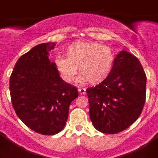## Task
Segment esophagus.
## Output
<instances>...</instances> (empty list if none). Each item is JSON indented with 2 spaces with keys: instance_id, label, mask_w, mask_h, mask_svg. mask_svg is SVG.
<instances>
[{
  "instance_id": "1",
  "label": "esophagus",
  "mask_w": 158,
  "mask_h": 158,
  "mask_svg": "<svg viewBox=\"0 0 158 158\" xmlns=\"http://www.w3.org/2000/svg\"><path fill=\"white\" fill-rule=\"evenodd\" d=\"M78 92H79L81 95H85L86 93V89L85 88H79Z\"/></svg>"
}]
</instances>
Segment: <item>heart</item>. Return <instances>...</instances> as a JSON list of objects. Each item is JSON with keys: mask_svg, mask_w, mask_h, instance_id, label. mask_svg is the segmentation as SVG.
Returning a JSON list of instances; mask_svg holds the SVG:
<instances>
[{"mask_svg": "<svg viewBox=\"0 0 158 158\" xmlns=\"http://www.w3.org/2000/svg\"><path fill=\"white\" fill-rule=\"evenodd\" d=\"M65 52L67 57L58 55L55 64L66 82L74 79L79 67L81 76L78 81L98 85L109 77L115 65V55L112 49L98 42H74L67 47Z\"/></svg>", "mask_w": 158, "mask_h": 158, "instance_id": "obj_1", "label": "heart"}]
</instances>
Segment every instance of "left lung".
Here are the masks:
<instances>
[{"mask_svg":"<svg viewBox=\"0 0 158 158\" xmlns=\"http://www.w3.org/2000/svg\"><path fill=\"white\" fill-rule=\"evenodd\" d=\"M146 87V75L139 60L127 51H121L109 77L86 89L94 127L111 135L129 127L143 109Z\"/></svg>","mask_w":158,"mask_h":158,"instance_id":"1","label":"left lung"}]
</instances>
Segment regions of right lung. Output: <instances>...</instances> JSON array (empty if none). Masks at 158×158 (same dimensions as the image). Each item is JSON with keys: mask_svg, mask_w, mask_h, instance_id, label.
<instances>
[{"mask_svg": "<svg viewBox=\"0 0 158 158\" xmlns=\"http://www.w3.org/2000/svg\"><path fill=\"white\" fill-rule=\"evenodd\" d=\"M55 43H41L23 54L9 81L13 108L30 129L44 135L65 127L71 102L78 97L75 86L64 81L56 64L48 58Z\"/></svg>", "mask_w": 158, "mask_h": 158, "instance_id": "add662e5", "label": "right lung"}]
</instances>
